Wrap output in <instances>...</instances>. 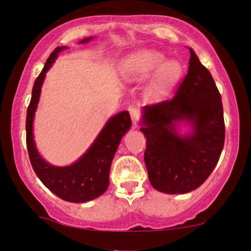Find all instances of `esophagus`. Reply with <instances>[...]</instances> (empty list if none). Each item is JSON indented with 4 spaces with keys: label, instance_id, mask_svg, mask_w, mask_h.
I'll return each instance as SVG.
<instances>
[{
    "label": "esophagus",
    "instance_id": "1",
    "mask_svg": "<svg viewBox=\"0 0 251 251\" xmlns=\"http://www.w3.org/2000/svg\"><path fill=\"white\" fill-rule=\"evenodd\" d=\"M129 113H131L132 120L134 124H136L140 119H141V111H140V109L136 108V106H133V108L129 109Z\"/></svg>",
    "mask_w": 251,
    "mask_h": 251
}]
</instances>
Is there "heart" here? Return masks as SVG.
<instances>
[{
	"instance_id": "1",
	"label": "heart",
	"mask_w": 251,
	"mask_h": 251,
	"mask_svg": "<svg viewBox=\"0 0 251 251\" xmlns=\"http://www.w3.org/2000/svg\"><path fill=\"white\" fill-rule=\"evenodd\" d=\"M123 75L128 81H141L157 71L147 88V95L151 100L162 99L179 79L181 68L176 62H166L160 52L142 50L129 56L122 66Z\"/></svg>"
}]
</instances>
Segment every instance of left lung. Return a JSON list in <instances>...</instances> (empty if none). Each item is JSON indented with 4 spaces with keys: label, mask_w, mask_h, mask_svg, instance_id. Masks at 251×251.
Segmentation results:
<instances>
[{
    "label": "left lung",
    "mask_w": 251,
    "mask_h": 251,
    "mask_svg": "<svg viewBox=\"0 0 251 251\" xmlns=\"http://www.w3.org/2000/svg\"><path fill=\"white\" fill-rule=\"evenodd\" d=\"M189 52L188 72L175 96L143 108L149 181L166 194L188 193L201 186L216 168L225 142L222 96L209 70L192 48ZM180 120L193 124L192 136L176 133Z\"/></svg>",
    "instance_id": "8db88e82"
}]
</instances>
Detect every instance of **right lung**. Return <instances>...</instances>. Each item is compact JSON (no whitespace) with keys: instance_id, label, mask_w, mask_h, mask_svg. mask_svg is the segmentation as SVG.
I'll return each mask as SVG.
<instances>
[{"instance_id":"1","label":"right lung","mask_w":251,"mask_h":251,"mask_svg":"<svg viewBox=\"0 0 251 251\" xmlns=\"http://www.w3.org/2000/svg\"><path fill=\"white\" fill-rule=\"evenodd\" d=\"M91 39L82 40L81 43L89 41ZM65 48L66 47H57L50 53L45 68L33 85L32 98L26 116V146L32 168L43 185L64 201L82 203L99 198L108 188L110 166L113 156L120 140L131 127L132 120L128 111H123L113 116L88 151L76 160L75 164L65 168H57L48 164L41 158L33 141V117L38 105L46 72L55 62L57 53Z\"/></svg>"}]
</instances>
